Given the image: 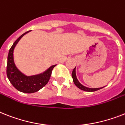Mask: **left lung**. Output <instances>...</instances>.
<instances>
[{
	"mask_svg": "<svg viewBox=\"0 0 125 125\" xmlns=\"http://www.w3.org/2000/svg\"><path fill=\"white\" fill-rule=\"evenodd\" d=\"M76 68V67H75ZM75 68L73 69V72H72V78H73V80L74 83L75 84V85L77 86L78 88H79L82 91H87V92H93V91H98L100 89H102L103 87H101V88H88V87H86L85 86L82 85L80 82H79V80H77V77H76V74H75Z\"/></svg>",
	"mask_w": 125,
	"mask_h": 125,
	"instance_id": "obj_1",
	"label": "left lung"
}]
</instances>
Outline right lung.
Wrapping results in <instances>:
<instances>
[{"label":"right lung","instance_id":"right-lung-1","mask_svg":"<svg viewBox=\"0 0 125 125\" xmlns=\"http://www.w3.org/2000/svg\"><path fill=\"white\" fill-rule=\"evenodd\" d=\"M27 31L21 35L14 42L10 48L8 56L7 63V76L11 84L19 91L25 93H32L43 87L48 83L51 77L52 72L56 65H53L43 74L31 77H27L16 68L13 61V50L20 38L28 32Z\"/></svg>","mask_w":125,"mask_h":125}]
</instances>
